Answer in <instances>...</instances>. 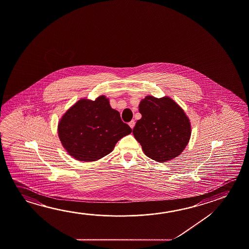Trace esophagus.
I'll list each match as a JSON object with an SVG mask.
<instances>
[{"instance_id": "34e87169", "label": "esophagus", "mask_w": 249, "mask_h": 249, "mask_svg": "<svg viewBox=\"0 0 249 249\" xmlns=\"http://www.w3.org/2000/svg\"><path fill=\"white\" fill-rule=\"evenodd\" d=\"M128 125L130 126L131 128L133 129L134 128V126H135V121H131L130 123H128Z\"/></svg>"}]
</instances>
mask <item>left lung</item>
<instances>
[{"mask_svg": "<svg viewBox=\"0 0 249 249\" xmlns=\"http://www.w3.org/2000/svg\"><path fill=\"white\" fill-rule=\"evenodd\" d=\"M139 112L142 118L133 135L147 157L162 163L183 152L191 136V123L173 99L147 95L140 102Z\"/></svg>", "mask_w": 249, "mask_h": 249, "instance_id": "1", "label": "left lung"}]
</instances>
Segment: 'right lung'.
Masks as SVG:
<instances>
[{
    "label": "right lung",
    "mask_w": 249,
    "mask_h": 249,
    "mask_svg": "<svg viewBox=\"0 0 249 249\" xmlns=\"http://www.w3.org/2000/svg\"><path fill=\"white\" fill-rule=\"evenodd\" d=\"M58 136L68 154L80 161H95L110 154L119 140L129 135L109 100L81 99L70 107L58 123Z\"/></svg>",
    "instance_id": "add662e5"
}]
</instances>
